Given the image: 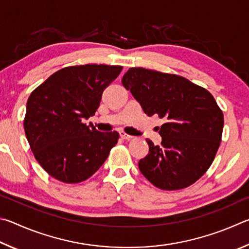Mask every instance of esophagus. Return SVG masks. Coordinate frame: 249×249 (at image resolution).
Masks as SVG:
<instances>
[{
  "instance_id": "esophagus-1",
  "label": "esophagus",
  "mask_w": 249,
  "mask_h": 249,
  "mask_svg": "<svg viewBox=\"0 0 249 249\" xmlns=\"http://www.w3.org/2000/svg\"><path fill=\"white\" fill-rule=\"evenodd\" d=\"M120 137H121L122 139H124V140H130V139L133 138L132 136H130V134L125 133L124 131H121V132H120Z\"/></svg>"
}]
</instances>
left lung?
Masks as SVG:
<instances>
[{
  "instance_id": "left-lung-1",
  "label": "left lung",
  "mask_w": 249,
  "mask_h": 249,
  "mask_svg": "<svg viewBox=\"0 0 249 249\" xmlns=\"http://www.w3.org/2000/svg\"><path fill=\"white\" fill-rule=\"evenodd\" d=\"M122 84L147 116L165 118L160 145L146 139L149 154L139 168L152 185L179 190L195 184L211 166L219 150L224 117L210 91L187 78L131 68Z\"/></svg>"
}]
</instances>
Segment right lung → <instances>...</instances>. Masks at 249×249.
Returning <instances> with one entry per match:
<instances>
[{
	"mask_svg": "<svg viewBox=\"0 0 249 249\" xmlns=\"http://www.w3.org/2000/svg\"><path fill=\"white\" fill-rule=\"evenodd\" d=\"M121 70L106 64L67 67L32 91L24 119L26 138L35 159L51 177L77 184L107 160L119 133L99 132L83 121L97 110L104 89Z\"/></svg>",
	"mask_w": 249,
	"mask_h": 249,
	"instance_id": "add662e5",
	"label": "right lung"
}]
</instances>
